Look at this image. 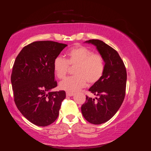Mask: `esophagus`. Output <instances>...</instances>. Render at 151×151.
<instances>
[{
	"instance_id": "34e87169",
	"label": "esophagus",
	"mask_w": 151,
	"mask_h": 151,
	"mask_svg": "<svg viewBox=\"0 0 151 151\" xmlns=\"http://www.w3.org/2000/svg\"><path fill=\"white\" fill-rule=\"evenodd\" d=\"M74 93H72V92H68L67 91L66 92V95L67 96H74Z\"/></svg>"
}]
</instances>
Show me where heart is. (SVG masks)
Listing matches in <instances>:
<instances>
[{
  "instance_id": "heart-1",
  "label": "heart",
  "mask_w": 151,
  "mask_h": 151,
  "mask_svg": "<svg viewBox=\"0 0 151 151\" xmlns=\"http://www.w3.org/2000/svg\"><path fill=\"white\" fill-rule=\"evenodd\" d=\"M68 58L57 56L53 62V70L58 79H63L69 69V65H76V76L68 77L60 83V89L68 92H75L84 88L87 81L94 84L101 78L104 71V61L101 55L93 53L84 46L72 48L67 52Z\"/></svg>"
}]
</instances>
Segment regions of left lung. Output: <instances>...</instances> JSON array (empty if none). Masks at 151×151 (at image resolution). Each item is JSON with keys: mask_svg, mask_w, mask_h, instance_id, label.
<instances>
[{"mask_svg": "<svg viewBox=\"0 0 151 151\" xmlns=\"http://www.w3.org/2000/svg\"><path fill=\"white\" fill-rule=\"evenodd\" d=\"M86 43L96 47L105 63L101 78L89 89L98 98L96 100L86 96V101L81 106L85 119L93 124L99 125L110 120L120 108L125 96L127 71L115 49L99 40H89Z\"/></svg>", "mask_w": 151, "mask_h": 151, "instance_id": "left-lung-1", "label": "left lung"}]
</instances>
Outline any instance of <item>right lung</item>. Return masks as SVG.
<instances>
[{
  "label": "right lung",
  "mask_w": 151,
  "mask_h": 151,
  "mask_svg": "<svg viewBox=\"0 0 151 151\" xmlns=\"http://www.w3.org/2000/svg\"><path fill=\"white\" fill-rule=\"evenodd\" d=\"M66 44L39 41L25 46L12 67L11 83L17 109L27 120L40 127L52 124L57 118L64 91H52L57 86L53 62Z\"/></svg>",
  "instance_id": "add662e5"
}]
</instances>
